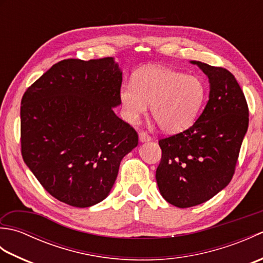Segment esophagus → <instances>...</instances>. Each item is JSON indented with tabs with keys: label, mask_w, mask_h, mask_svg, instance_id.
<instances>
[{
	"label": "esophagus",
	"mask_w": 263,
	"mask_h": 263,
	"mask_svg": "<svg viewBox=\"0 0 263 263\" xmlns=\"http://www.w3.org/2000/svg\"><path fill=\"white\" fill-rule=\"evenodd\" d=\"M150 139H152V137H150L147 132H139V140H140L141 142H146V141H149Z\"/></svg>",
	"instance_id": "esophagus-1"
}]
</instances>
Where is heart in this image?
Returning <instances> with one entry per match:
<instances>
[{
    "label": "heart",
    "instance_id": "1",
    "mask_svg": "<svg viewBox=\"0 0 263 263\" xmlns=\"http://www.w3.org/2000/svg\"><path fill=\"white\" fill-rule=\"evenodd\" d=\"M205 99V87L198 77L183 74L164 66H147L138 70L131 83L122 86L120 100L123 116L137 122L147 113L161 130L181 132L191 126Z\"/></svg>",
    "mask_w": 263,
    "mask_h": 263
}]
</instances>
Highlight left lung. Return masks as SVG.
<instances>
[{"instance_id": "8db88e82", "label": "left lung", "mask_w": 263, "mask_h": 263, "mask_svg": "<svg viewBox=\"0 0 263 263\" xmlns=\"http://www.w3.org/2000/svg\"><path fill=\"white\" fill-rule=\"evenodd\" d=\"M210 82L202 114L183 132L160 139L156 171L160 194L178 208L208 201L228 185L249 126L247 99L230 71L192 61Z\"/></svg>"}]
</instances>
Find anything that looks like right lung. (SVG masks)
Returning <instances> with one entry per match:
<instances>
[{"label": "right lung", "mask_w": 263, "mask_h": 263, "mask_svg": "<svg viewBox=\"0 0 263 263\" xmlns=\"http://www.w3.org/2000/svg\"><path fill=\"white\" fill-rule=\"evenodd\" d=\"M122 72L111 58L60 61L25 91L21 155L46 191L78 208L103 201L138 133L114 113Z\"/></svg>", "instance_id": "add662e5"}]
</instances>
